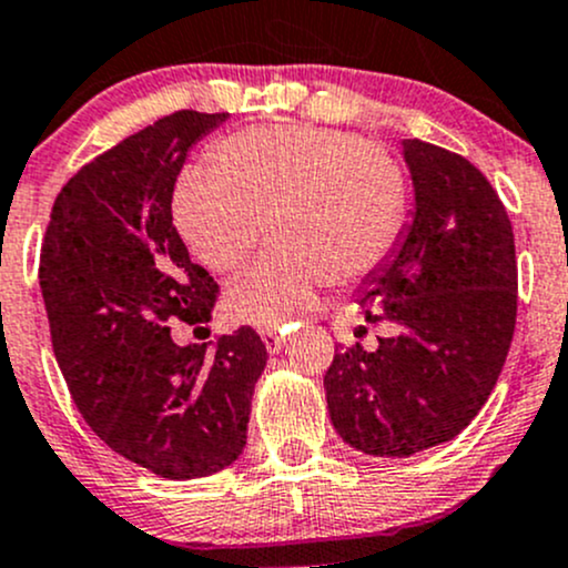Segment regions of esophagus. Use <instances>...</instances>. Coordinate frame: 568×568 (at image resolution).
<instances>
[{"mask_svg":"<svg viewBox=\"0 0 568 568\" xmlns=\"http://www.w3.org/2000/svg\"><path fill=\"white\" fill-rule=\"evenodd\" d=\"M262 342H265L267 353L276 355V353H282V349H284L286 336H284V331H262Z\"/></svg>","mask_w":568,"mask_h":568,"instance_id":"1","label":"esophagus"}]
</instances>
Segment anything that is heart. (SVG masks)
<instances>
[{"instance_id":"1","label":"heart","mask_w":568,"mask_h":568,"mask_svg":"<svg viewBox=\"0 0 568 568\" xmlns=\"http://www.w3.org/2000/svg\"><path fill=\"white\" fill-rule=\"evenodd\" d=\"M215 166L180 172L172 215L207 267L230 273L260 237L271 248L226 290L237 323L282 327L317 286L349 284L394 248L407 213L399 161L347 131L248 128L215 148Z\"/></svg>"}]
</instances>
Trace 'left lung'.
I'll use <instances>...</instances> for the list:
<instances>
[{"label": "left lung", "instance_id": "obj_1", "mask_svg": "<svg viewBox=\"0 0 568 568\" xmlns=\"http://www.w3.org/2000/svg\"><path fill=\"white\" fill-rule=\"evenodd\" d=\"M410 224L366 273L377 347H336L325 374L333 429L355 452L413 457L454 440L493 394L517 323V256L506 207L467 158L402 142ZM358 333H366L361 325Z\"/></svg>", "mask_w": 568, "mask_h": 568}]
</instances>
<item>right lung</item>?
I'll use <instances>...</instances> for the list:
<instances>
[{"label": "right lung", "instance_id": "obj_1", "mask_svg": "<svg viewBox=\"0 0 568 568\" xmlns=\"http://www.w3.org/2000/svg\"><path fill=\"white\" fill-rule=\"evenodd\" d=\"M230 114L178 111L68 180L40 254L51 344L75 407L120 457L169 481L213 476L243 454L267 364L254 327L178 344L169 323L207 331L213 276L172 224L189 150ZM210 333V331H207Z\"/></svg>", "mask_w": 568, "mask_h": 568}]
</instances>
